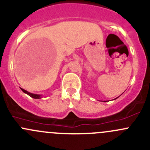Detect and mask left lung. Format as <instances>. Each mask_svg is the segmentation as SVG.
Returning a JSON list of instances; mask_svg holds the SVG:
<instances>
[{
    "instance_id": "8db88e82",
    "label": "left lung",
    "mask_w": 150,
    "mask_h": 150,
    "mask_svg": "<svg viewBox=\"0 0 150 150\" xmlns=\"http://www.w3.org/2000/svg\"><path fill=\"white\" fill-rule=\"evenodd\" d=\"M116 99H117V98H116Z\"/></svg>"
}]
</instances>
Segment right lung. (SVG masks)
<instances>
[{
	"label": "right lung",
	"mask_w": 150,
	"mask_h": 150,
	"mask_svg": "<svg viewBox=\"0 0 150 150\" xmlns=\"http://www.w3.org/2000/svg\"><path fill=\"white\" fill-rule=\"evenodd\" d=\"M21 90H22L25 93H26V94H28L30 96H31V97L33 98V99H41L42 98V95L35 94V93H30V92H28V91L25 90V89H23V88H21Z\"/></svg>",
	"instance_id": "add662e5"
}]
</instances>
